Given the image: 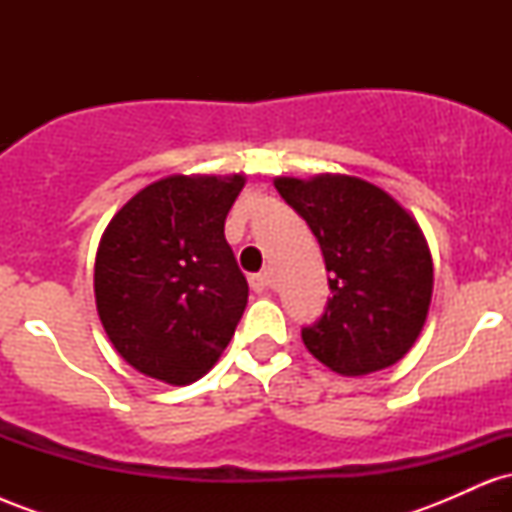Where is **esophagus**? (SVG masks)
Here are the masks:
<instances>
[{
	"mask_svg": "<svg viewBox=\"0 0 512 512\" xmlns=\"http://www.w3.org/2000/svg\"><path fill=\"white\" fill-rule=\"evenodd\" d=\"M272 284H274V279H272V272H269V269H262V272H257V274L250 276V286L255 291L272 289Z\"/></svg>",
	"mask_w": 512,
	"mask_h": 512,
	"instance_id": "34e87169",
	"label": "esophagus"
}]
</instances>
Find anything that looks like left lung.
<instances>
[{
    "label": "left lung",
    "instance_id": "1",
    "mask_svg": "<svg viewBox=\"0 0 512 512\" xmlns=\"http://www.w3.org/2000/svg\"><path fill=\"white\" fill-rule=\"evenodd\" d=\"M274 187L310 226L330 272L325 313L301 330L305 349L339 375L397 363L421 334L433 293L419 223L385 190L349 175L276 178Z\"/></svg>",
    "mask_w": 512,
    "mask_h": 512
}]
</instances>
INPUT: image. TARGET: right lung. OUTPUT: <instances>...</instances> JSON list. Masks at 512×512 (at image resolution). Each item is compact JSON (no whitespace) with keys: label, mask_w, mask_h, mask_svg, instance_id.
I'll list each match as a JSON object with an SVG mask.
<instances>
[{"label":"right lung","mask_w":512,"mask_h":512,"mask_svg":"<svg viewBox=\"0 0 512 512\" xmlns=\"http://www.w3.org/2000/svg\"><path fill=\"white\" fill-rule=\"evenodd\" d=\"M243 175H173L113 216L96 255V305L129 366L170 385L202 378L231 342L248 281L223 236Z\"/></svg>","instance_id":"add662e5"}]
</instances>
